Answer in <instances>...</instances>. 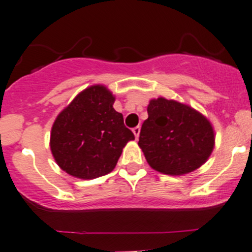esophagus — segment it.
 Masks as SVG:
<instances>
[{
	"label": "esophagus",
	"instance_id": "esophagus-1",
	"mask_svg": "<svg viewBox=\"0 0 252 252\" xmlns=\"http://www.w3.org/2000/svg\"><path fill=\"white\" fill-rule=\"evenodd\" d=\"M133 133H134V135H135V139H138L139 138V134H140V126H135V128L133 129Z\"/></svg>",
	"mask_w": 252,
	"mask_h": 252
}]
</instances>
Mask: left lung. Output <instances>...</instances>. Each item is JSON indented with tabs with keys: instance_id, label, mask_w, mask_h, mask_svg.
<instances>
[{
	"instance_id": "8db88e82",
	"label": "left lung",
	"mask_w": 252,
	"mask_h": 252,
	"mask_svg": "<svg viewBox=\"0 0 252 252\" xmlns=\"http://www.w3.org/2000/svg\"><path fill=\"white\" fill-rule=\"evenodd\" d=\"M138 145L158 172L181 176L209 158L216 134L209 119L186 103L165 97L150 99Z\"/></svg>"
}]
</instances>
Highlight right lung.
Masks as SVG:
<instances>
[{
	"mask_svg": "<svg viewBox=\"0 0 252 252\" xmlns=\"http://www.w3.org/2000/svg\"><path fill=\"white\" fill-rule=\"evenodd\" d=\"M114 101L104 85H92L58 114L51 126L50 150L61 170L81 180L113 171L124 146L134 140L122 113L113 108Z\"/></svg>",
	"mask_w": 252,
	"mask_h": 252,
	"instance_id": "obj_1",
	"label": "right lung"
}]
</instances>
